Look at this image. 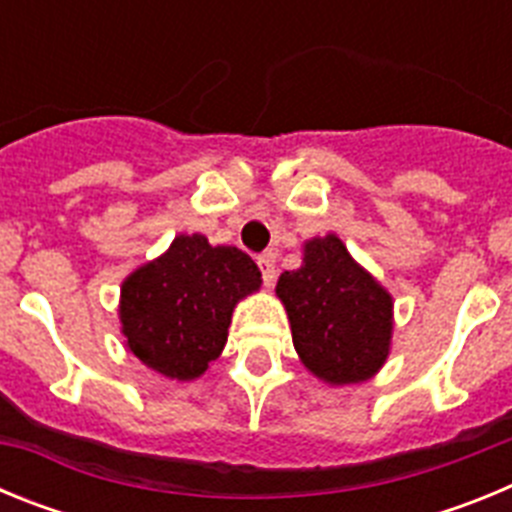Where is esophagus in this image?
<instances>
[{
  "mask_svg": "<svg viewBox=\"0 0 512 512\" xmlns=\"http://www.w3.org/2000/svg\"><path fill=\"white\" fill-rule=\"evenodd\" d=\"M259 269H261V277H264V284L266 287H271L274 279H277V269H274V256H271V253L259 256Z\"/></svg>",
  "mask_w": 512,
  "mask_h": 512,
  "instance_id": "esophagus-1",
  "label": "esophagus"
}]
</instances>
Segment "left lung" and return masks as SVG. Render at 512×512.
<instances>
[{"instance_id":"8db88e82","label":"left lung","mask_w":512,"mask_h":512,"mask_svg":"<svg viewBox=\"0 0 512 512\" xmlns=\"http://www.w3.org/2000/svg\"><path fill=\"white\" fill-rule=\"evenodd\" d=\"M277 297L287 310L297 356L320 382H366L390 356L392 295L336 233L305 241L302 266L279 277Z\"/></svg>"}]
</instances>
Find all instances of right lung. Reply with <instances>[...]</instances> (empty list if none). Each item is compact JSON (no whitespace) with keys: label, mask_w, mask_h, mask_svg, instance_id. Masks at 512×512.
I'll return each instance as SVG.
<instances>
[{"label":"right lung","mask_w":512,"mask_h":512,"mask_svg":"<svg viewBox=\"0 0 512 512\" xmlns=\"http://www.w3.org/2000/svg\"><path fill=\"white\" fill-rule=\"evenodd\" d=\"M259 287V266L241 248L179 233L158 259L122 279L125 348L161 377L200 379L223 354L235 305Z\"/></svg>","instance_id":"obj_1"}]
</instances>
